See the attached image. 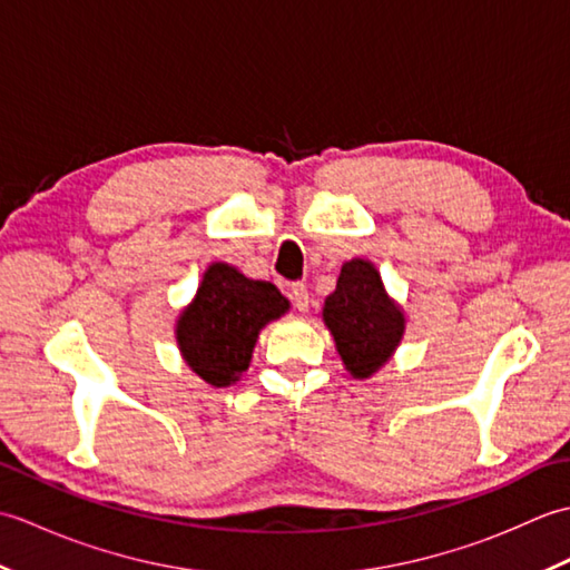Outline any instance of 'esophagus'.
Masks as SVG:
<instances>
[{"label": "esophagus", "instance_id": "esophagus-1", "mask_svg": "<svg viewBox=\"0 0 570 570\" xmlns=\"http://www.w3.org/2000/svg\"><path fill=\"white\" fill-rule=\"evenodd\" d=\"M288 296H292L294 306H296L301 313H306V311H308V306H311V296H308V288H306L304 284H294L292 288H288Z\"/></svg>", "mask_w": 570, "mask_h": 570}]
</instances>
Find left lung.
<instances>
[{
  "label": "left lung",
  "mask_w": 570,
  "mask_h": 570,
  "mask_svg": "<svg viewBox=\"0 0 570 570\" xmlns=\"http://www.w3.org/2000/svg\"><path fill=\"white\" fill-rule=\"evenodd\" d=\"M323 323L350 377L370 380L392 360L406 333L404 308L386 294L370 259H350L323 304Z\"/></svg>",
  "instance_id": "obj_1"
}]
</instances>
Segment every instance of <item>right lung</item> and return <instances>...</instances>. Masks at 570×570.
Returning a JSON list of instances; mask_svg holds the SVG:
<instances>
[{
	"label": "right lung",
	"instance_id": "right-lung-1",
	"mask_svg": "<svg viewBox=\"0 0 570 570\" xmlns=\"http://www.w3.org/2000/svg\"><path fill=\"white\" fill-rule=\"evenodd\" d=\"M288 308L292 304L274 284L249 278L233 264L213 262L196 296L178 313V353L210 386L235 384L249 367L264 325Z\"/></svg>",
	"mask_w": 570,
	"mask_h": 570
}]
</instances>
